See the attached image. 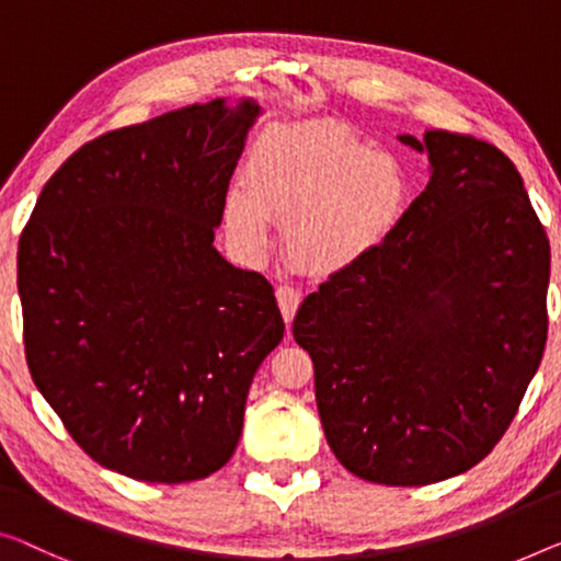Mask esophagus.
I'll list each match as a JSON object with an SVG mask.
<instances>
[{
  "label": "esophagus",
  "mask_w": 561,
  "mask_h": 561,
  "mask_svg": "<svg viewBox=\"0 0 561 561\" xmlns=\"http://www.w3.org/2000/svg\"><path fill=\"white\" fill-rule=\"evenodd\" d=\"M277 302H279L284 322L289 324L291 320H295V312H297L299 302H302V291H299L297 287H291V284H279V287H277Z\"/></svg>",
  "instance_id": "esophagus-1"
}]
</instances>
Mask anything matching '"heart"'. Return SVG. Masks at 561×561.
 I'll use <instances>...</instances> for the list:
<instances>
[{"label": "heart", "instance_id": "heart-1", "mask_svg": "<svg viewBox=\"0 0 561 561\" xmlns=\"http://www.w3.org/2000/svg\"><path fill=\"white\" fill-rule=\"evenodd\" d=\"M411 183L396 156L324 123L279 125L254 140L247 183L224 191V224L249 254L272 244V216L287 219V249L309 272L365 262L403 221Z\"/></svg>", "mask_w": 561, "mask_h": 561}]
</instances>
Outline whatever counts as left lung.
I'll list each match as a JSON object with an SVG mask.
<instances>
[{
  "label": "left lung",
  "mask_w": 561,
  "mask_h": 561,
  "mask_svg": "<svg viewBox=\"0 0 561 561\" xmlns=\"http://www.w3.org/2000/svg\"><path fill=\"white\" fill-rule=\"evenodd\" d=\"M400 140L428 153V186L378 252L305 299L291 332L337 461L428 486L483 461L519 411L547 345L549 239L496 146Z\"/></svg>",
  "instance_id": "8db88e82"
}]
</instances>
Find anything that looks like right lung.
<instances>
[{
	"label": "right lung",
	"mask_w": 561,
	"mask_h": 561,
	"mask_svg": "<svg viewBox=\"0 0 561 561\" xmlns=\"http://www.w3.org/2000/svg\"><path fill=\"white\" fill-rule=\"evenodd\" d=\"M259 113L252 98H216L90 140L20 237L32 380L75 443L130 479L219 471L256 367L284 337L272 284L214 247Z\"/></svg>",
	"instance_id": "1"
}]
</instances>
